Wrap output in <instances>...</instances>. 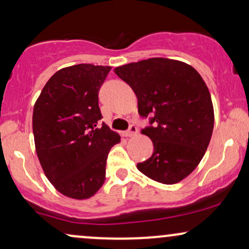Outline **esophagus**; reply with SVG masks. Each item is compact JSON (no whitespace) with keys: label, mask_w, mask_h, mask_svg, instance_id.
I'll list each match as a JSON object with an SVG mask.
<instances>
[{"label":"esophagus","mask_w":249,"mask_h":249,"mask_svg":"<svg viewBox=\"0 0 249 249\" xmlns=\"http://www.w3.org/2000/svg\"><path fill=\"white\" fill-rule=\"evenodd\" d=\"M137 133H138V127H137L134 124H132L130 127H128V130L126 131V132H124V136L125 137H132Z\"/></svg>","instance_id":"34e87169"}]
</instances>
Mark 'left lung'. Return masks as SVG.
<instances>
[{"mask_svg": "<svg viewBox=\"0 0 249 249\" xmlns=\"http://www.w3.org/2000/svg\"><path fill=\"white\" fill-rule=\"evenodd\" d=\"M116 75L138 98V113L150 125L154 151L137 167L154 181L172 185L186 178L206 152L214 126L210 91L191 65L168 58L122 65Z\"/></svg>", "mask_w": 249, "mask_h": 249, "instance_id": "1", "label": "left lung"}]
</instances>
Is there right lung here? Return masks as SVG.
<instances>
[{
  "instance_id": "right-lung-1",
  "label": "right lung",
  "mask_w": 249,
  "mask_h": 249,
  "mask_svg": "<svg viewBox=\"0 0 249 249\" xmlns=\"http://www.w3.org/2000/svg\"><path fill=\"white\" fill-rule=\"evenodd\" d=\"M111 67L77 64L53 75L35 103L33 131L37 157L58 192L92 196L105 180L111 147L121 142L103 118L99 89Z\"/></svg>"
}]
</instances>
